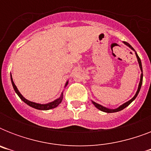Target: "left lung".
<instances>
[{
	"instance_id": "left-lung-1",
	"label": "left lung",
	"mask_w": 151,
	"mask_h": 151,
	"mask_svg": "<svg viewBox=\"0 0 151 151\" xmlns=\"http://www.w3.org/2000/svg\"><path fill=\"white\" fill-rule=\"evenodd\" d=\"M123 43L125 45H127L129 48H130L132 51H134L135 52V54H136V58H137V61H138L139 63V68H140V70L141 72H142V73H141L140 75V81H139V86H138V89H137V91H136V94H135V96H134L130 100H129L128 102H126V103H123L122 105H121L120 106H118L117 108H115V109H110V108H107L106 107V106H103L100 105V104H99V103H96V102H94V101L92 100V103H93V105L96 106V107L97 108V109H99V110H101V111H103V112H106V113H114V112H118V111H121V110H122L123 109H124L125 107H127L130 104V103L132 102L133 100H135V99H136V97H137V96H138L139 92V91H140V88H141V86H142V84H143V68H142V63H141V60L140 59H139V55H137V53H136V52L135 51V49H134L130 45H129L128 42H126V41H123Z\"/></svg>"
}]
</instances>
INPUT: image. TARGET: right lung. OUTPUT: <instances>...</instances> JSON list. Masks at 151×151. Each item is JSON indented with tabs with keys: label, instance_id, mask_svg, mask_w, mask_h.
Instances as JSON below:
<instances>
[{
	"label": "right lung",
	"instance_id": "obj_1",
	"mask_svg": "<svg viewBox=\"0 0 151 151\" xmlns=\"http://www.w3.org/2000/svg\"><path fill=\"white\" fill-rule=\"evenodd\" d=\"M11 81H12V84L13 88L15 90V92H16V94L19 96L20 99H22L25 103H27V105L29 106H31V107L34 108V109H37V110H51V109H53V108H55L56 106L61 103L62 100L63 99V92L61 93V96L58 98V99H55L54 101H52V102H50V103H45V104H41V103H34V102H31V101L28 100L25 97H23L21 93L19 92V91L18 90L17 87H16V85H15V83L13 81L12 77V74H11ZM68 85V81H66V85H65V88L66 87V85Z\"/></svg>",
	"mask_w": 151,
	"mask_h": 151
}]
</instances>
